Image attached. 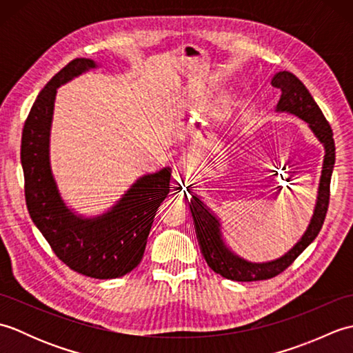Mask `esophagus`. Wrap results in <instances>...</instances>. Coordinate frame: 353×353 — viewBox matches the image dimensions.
Segmentation results:
<instances>
[{"instance_id": "34e87169", "label": "esophagus", "mask_w": 353, "mask_h": 353, "mask_svg": "<svg viewBox=\"0 0 353 353\" xmlns=\"http://www.w3.org/2000/svg\"><path fill=\"white\" fill-rule=\"evenodd\" d=\"M182 168H183V170H188V168H190V161H188V159H183V161H182Z\"/></svg>"}]
</instances>
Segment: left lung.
<instances>
[{"label":"left lung","instance_id":"obj_1","mask_svg":"<svg viewBox=\"0 0 353 353\" xmlns=\"http://www.w3.org/2000/svg\"><path fill=\"white\" fill-rule=\"evenodd\" d=\"M272 85L282 91L279 103H277V110L290 112V114H294L299 118H302L303 121L310 124L311 130L316 133V137L320 139L321 144L325 145L326 154L320 177L317 205L316 209H314V215L311 219L308 230L305 232L301 241L292 247L287 254H283L282 258L276 261L265 262V264H253V262L238 258L236 254L232 253L228 247L224 245L220 235L219 220L208 211V208L201 203L196 196H192V200L190 201V209L192 214L194 228H196L201 254H203L208 265L211 267L216 274L226 277V279L230 281H265L285 272V270L296 261L299 254L316 239L321 226H323L325 223L329 206L331 176L335 163V142L331 125H329L323 112L320 110L319 104L314 101L308 89L305 88V85L294 76V74H291L288 71L277 72L272 80Z\"/></svg>","mask_w":353,"mask_h":353}]
</instances>
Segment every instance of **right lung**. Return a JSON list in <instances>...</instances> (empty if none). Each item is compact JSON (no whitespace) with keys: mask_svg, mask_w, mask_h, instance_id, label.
Listing matches in <instances>:
<instances>
[{"mask_svg":"<svg viewBox=\"0 0 353 353\" xmlns=\"http://www.w3.org/2000/svg\"><path fill=\"white\" fill-rule=\"evenodd\" d=\"M91 68V59H74L45 85L22 129L21 163L28 214L56 256L83 276L115 279L144 256L156 211L170 192L171 168L141 177L112 211L97 219H80L65 206L48 156L56 89Z\"/></svg>","mask_w":353,"mask_h":353,"instance_id":"1","label":"right lung"}]
</instances>
